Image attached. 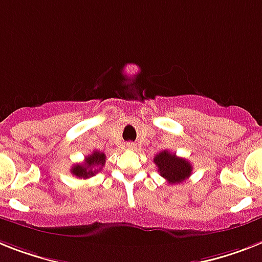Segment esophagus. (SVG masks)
<instances>
[{
  "mask_svg": "<svg viewBox=\"0 0 262 262\" xmlns=\"http://www.w3.org/2000/svg\"><path fill=\"white\" fill-rule=\"evenodd\" d=\"M126 148L127 149H136V144L135 142H126Z\"/></svg>",
  "mask_w": 262,
  "mask_h": 262,
  "instance_id": "esophagus-1",
  "label": "esophagus"
}]
</instances>
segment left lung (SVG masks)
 Wrapping results in <instances>:
<instances>
[{
	"mask_svg": "<svg viewBox=\"0 0 262 262\" xmlns=\"http://www.w3.org/2000/svg\"><path fill=\"white\" fill-rule=\"evenodd\" d=\"M157 165V171L169 184H179L188 179L192 172V165L183 157H178L175 153L163 150L153 159Z\"/></svg>",
	"mask_w": 262,
	"mask_h": 262,
	"instance_id": "left-lung-1",
	"label": "left lung"
}]
</instances>
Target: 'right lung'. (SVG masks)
I'll use <instances>...</instances> for the list:
<instances>
[{
    "label": "right lung",
    "mask_w": 262,
    "mask_h": 262,
    "mask_svg": "<svg viewBox=\"0 0 262 262\" xmlns=\"http://www.w3.org/2000/svg\"><path fill=\"white\" fill-rule=\"evenodd\" d=\"M106 163V155L99 150H94V152L86 156L84 161L82 164H75L71 168V173L75 175L76 178L80 179H89L91 176H94L95 173L101 171L102 167Z\"/></svg>",
    "instance_id": "right-lung-1"
}]
</instances>
